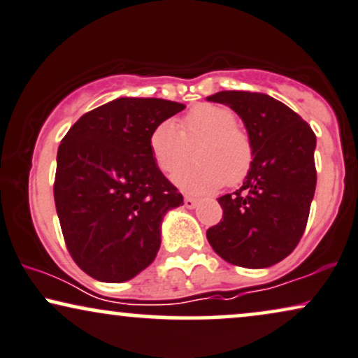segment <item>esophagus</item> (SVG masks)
<instances>
[{
  "mask_svg": "<svg viewBox=\"0 0 358 358\" xmlns=\"http://www.w3.org/2000/svg\"><path fill=\"white\" fill-rule=\"evenodd\" d=\"M183 203H185V206L188 208V210H192V208H194L196 206V203H198V200L196 198H193V196H185V200H183Z\"/></svg>",
  "mask_w": 358,
  "mask_h": 358,
  "instance_id": "obj_1",
  "label": "esophagus"
}]
</instances>
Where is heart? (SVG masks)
Returning a JSON list of instances; mask_svg holds the SVG:
<instances>
[{
    "mask_svg": "<svg viewBox=\"0 0 358 358\" xmlns=\"http://www.w3.org/2000/svg\"><path fill=\"white\" fill-rule=\"evenodd\" d=\"M148 147L164 173L180 170L194 150L196 164L175 175V183L188 193H210L224 183L238 185L250 173L255 148L250 134L236 124L231 108L215 103L194 106L182 120H171L152 130Z\"/></svg>",
    "mask_w": 358,
    "mask_h": 358,
    "instance_id": "b5f03b06",
    "label": "heart"
}]
</instances>
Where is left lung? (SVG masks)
I'll return each mask as SVG.
<instances>
[{"instance_id": "1", "label": "left lung", "mask_w": 358, "mask_h": 358, "mask_svg": "<svg viewBox=\"0 0 358 358\" xmlns=\"http://www.w3.org/2000/svg\"><path fill=\"white\" fill-rule=\"evenodd\" d=\"M241 117L255 158L243 187L223 194V220L206 231L224 261L269 268L296 250L304 234L317 171L315 134L286 103L261 92L223 90L208 97Z\"/></svg>"}]
</instances>
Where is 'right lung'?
<instances>
[{
  "label": "right lung",
  "instance_id": "add662e5",
  "mask_svg": "<svg viewBox=\"0 0 358 358\" xmlns=\"http://www.w3.org/2000/svg\"><path fill=\"white\" fill-rule=\"evenodd\" d=\"M183 108L119 97L84 114L62 138L54 201L67 251L90 278L125 282L155 259L164 216L183 196L155 165L148 138Z\"/></svg>",
  "mask_w": 358,
  "mask_h": 358
}]
</instances>
